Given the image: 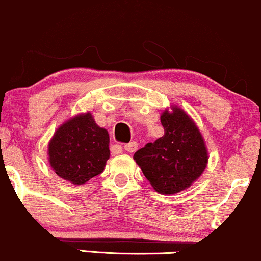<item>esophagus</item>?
<instances>
[{
  "label": "esophagus",
  "instance_id": "34e87169",
  "mask_svg": "<svg viewBox=\"0 0 261 261\" xmlns=\"http://www.w3.org/2000/svg\"><path fill=\"white\" fill-rule=\"evenodd\" d=\"M138 149V143L137 141H130V143L125 144L124 145V150L128 151V152H134Z\"/></svg>",
  "mask_w": 261,
  "mask_h": 261
}]
</instances>
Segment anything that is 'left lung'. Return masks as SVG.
<instances>
[{
	"mask_svg": "<svg viewBox=\"0 0 261 261\" xmlns=\"http://www.w3.org/2000/svg\"><path fill=\"white\" fill-rule=\"evenodd\" d=\"M165 134L134 153V161L156 192L174 195L189 189L208 165V150L191 116L172 105L161 114Z\"/></svg>",
	"mask_w": 261,
	"mask_h": 261,
	"instance_id": "obj_1",
	"label": "left lung"
}]
</instances>
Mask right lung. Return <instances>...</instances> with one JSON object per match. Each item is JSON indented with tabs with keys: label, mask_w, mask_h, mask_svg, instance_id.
I'll return each instance as SVG.
<instances>
[{
	"label": "right lung",
	"mask_w": 261,
	"mask_h": 261,
	"mask_svg": "<svg viewBox=\"0 0 261 261\" xmlns=\"http://www.w3.org/2000/svg\"><path fill=\"white\" fill-rule=\"evenodd\" d=\"M110 137L95 123L91 112L70 117L57 128L48 143V162L54 173L82 185L104 170L110 157Z\"/></svg>",
	"instance_id": "1"
}]
</instances>
